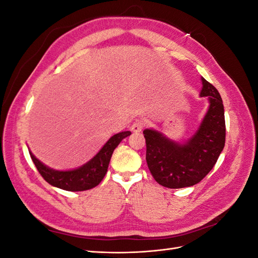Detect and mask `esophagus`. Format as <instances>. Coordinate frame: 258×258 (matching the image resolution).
<instances>
[{
  "instance_id": "1",
  "label": "esophagus",
  "mask_w": 258,
  "mask_h": 258,
  "mask_svg": "<svg viewBox=\"0 0 258 258\" xmlns=\"http://www.w3.org/2000/svg\"><path fill=\"white\" fill-rule=\"evenodd\" d=\"M143 129V122L141 120H136L131 126V130L134 132H140Z\"/></svg>"
}]
</instances>
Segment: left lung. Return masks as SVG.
Listing matches in <instances>:
<instances>
[{
  "instance_id": "obj_1",
  "label": "left lung",
  "mask_w": 258,
  "mask_h": 258,
  "mask_svg": "<svg viewBox=\"0 0 258 258\" xmlns=\"http://www.w3.org/2000/svg\"><path fill=\"white\" fill-rule=\"evenodd\" d=\"M200 97L209 107L199 127L184 142L166 137L160 131L145 129L146 162L156 182L168 188H183L199 183L216 163L225 146L223 100L212 84L201 76Z\"/></svg>"
}]
</instances>
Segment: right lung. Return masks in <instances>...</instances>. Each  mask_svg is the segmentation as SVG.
Here are the masks:
<instances>
[{
    "instance_id": "add662e5",
    "label": "right lung",
    "mask_w": 258,
    "mask_h": 258,
    "mask_svg": "<svg viewBox=\"0 0 258 258\" xmlns=\"http://www.w3.org/2000/svg\"><path fill=\"white\" fill-rule=\"evenodd\" d=\"M131 135L130 131H122L108 139V141L93 157L83 166L72 170H54L38 160L29 151L36 169L44 179L50 185L69 191H82L93 188L102 181L115 148L124 138Z\"/></svg>"
}]
</instances>
